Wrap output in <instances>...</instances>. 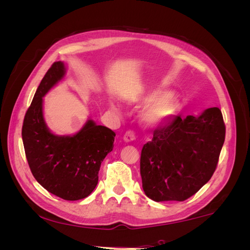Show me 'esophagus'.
Segmentation results:
<instances>
[{"instance_id":"esophagus-1","label":"esophagus","mask_w":250,"mask_h":250,"mask_svg":"<svg viewBox=\"0 0 250 250\" xmlns=\"http://www.w3.org/2000/svg\"><path fill=\"white\" fill-rule=\"evenodd\" d=\"M123 140H124L126 143H129V142L134 141V140H135V134H134V132L131 131V130L127 131V132L124 134Z\"/></svg>"}]
</instances>
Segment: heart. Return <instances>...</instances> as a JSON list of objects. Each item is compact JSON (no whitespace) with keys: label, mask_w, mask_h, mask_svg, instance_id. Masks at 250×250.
Listing matches in <instances>:
<instances>
[{"label":"heart","mask_w":250,"mask_h":250,"mask_svg":"<svg viewBox=\"0 0 250 250\" xmlns=\"http://www.w3.org/2000/svg\"><path fill=\"white\" fill-rule=\"evenodd\" d=\"M137 106H147L143 111L141 120L147 127H158L176 115L179 109V101L171 92L164 88L150 89L145 94L138 97L133 101ZM110 108L118 111V106L111 103Z\"/></svg>","instance_id":"b5f03b06"}]
</instances>
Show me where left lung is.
<instances>
[{"instance_id":"obj_1","label":"left lung","mask_w":250,"mask_h":250,"mask_svg":"<svg viewBox=\"0 0 250 250\" xmlns=\"http://www.w3.org/2000/svg\"><path fill=\"white\" fill-rule=\"evenodd\" d=\"M221 110L211 107L200 116H180L158 127L141 153L143 190L156 202L184 201L213 176L223 143Z\"/></svg>"}]
</instances>
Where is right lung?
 <instances>
[{
	"label": "right lung",
	"instance_id": "add662e5",
	"mask_svg": "<svg viewBox=\"0 0 250 250\" xmlns=\"http://www.w3.org/2000/svg\"><path fill=\"white\" fill-rule=\"evenodd\" d=\"M65 75L62 62L52 64L42 78L22 123L21 138L34 178L64 200L87 197L98 184L101 163L113 148L116 133L87 120L73 135H57L48 128L42 98Z\"/></svg>",
	"mask_w": 250,
	"mask_h": 250
}]
</instances>
